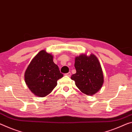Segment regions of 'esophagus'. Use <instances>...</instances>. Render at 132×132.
I'll return each instance as SVG.
<instances>
[{
	"label": "esophagus",
	"instance_id": "esophagus-1",
	"mask_svg": "<svg viewBox=\"0 0 132 132\" xmlns=\"http://www.w3.org/2000/svg\"><path fill=\"white\" fill-rule=\"evenodd\" d=\"M65 76H67L70 77V76H71V72H68V73H67V74H65Z\"/></svg>",
	"mask_w": 132,
	"mask_h": 132
}]
</instances>
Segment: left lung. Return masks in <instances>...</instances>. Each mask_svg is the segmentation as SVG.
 Instances as JSON below:
<instances>
[{
    "label": "left lung",
    "mask_w": 132,
    "mask_h": 132,
    "mask_svg": "<svg viewBox=\"0 0 132 132\" xmlns=\"http://www.w3.org/2000/svg\"><path fill=\"white\" fill-rule=\"evenodd\" d=\"M76 74L71 80L81 92L87 96H93L100 90L104 82V76L100 62L93 54H82L75 58Z\"/></svg>",
    "instance_id": "left-lung-1"
}]
</instances>
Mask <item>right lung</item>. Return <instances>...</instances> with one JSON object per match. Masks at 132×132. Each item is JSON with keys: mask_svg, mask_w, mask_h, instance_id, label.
Masks as SVG:
<instances>
[{"mask_svg": "<svg viewBox=\"0 0 132 132\" xmlns=\"http://www.w3.org/2000/svg\"><path fill=\"white\" fill-rule=\"evenodd\" d=\"M24 77L31 92L36 96L44 97L52 92L63 74L54 62L53 55L46 50H42L32 60Z\"/></svg>", "mask_w": 132, "mask_h": 132, "instance_id": "right-lung-1", "label": "right lung"}]
</instances>
